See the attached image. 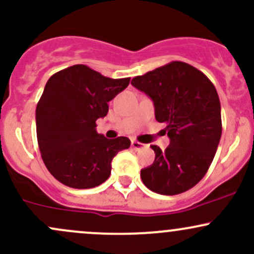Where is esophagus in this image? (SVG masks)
I'll return each mask as SVG.
<instances>
[{
    "label": "esophagus",
    "mask_w": 254,
    "mask_h": 254,
    "mask_svg": "<svg viewBox=\"0 0 254 254\" xmlns=\"http://www.w3.org/2000/svg\"><path fill=\"white\" fill-rule=\"evenodd\" d=\"M131 147L135 150H138V149H141V148H143L144 147V144L143 143H141V142H138V141H131Z\"/></svg>",
    "instance_id": "1"
}]
</instances>
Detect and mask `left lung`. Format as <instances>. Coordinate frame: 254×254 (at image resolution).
Returning <instances> with one entry per match:
<instances>
[{"instance_id":"8db88e82","label":"left lung","mask_w":254,"mask_h":254,"mask_svg":"<svg viewBox=\"0 0 254 254\" xmlns=\"http://www.w3.org/2000/svg\"><path fill=\"white\" fill-rule=\"evenodd\" d=\"M131 84L152 99L155 119L165 123L170 144L152 146L155 159L141 170L143 185L163 195H176L201 181L222 136L221 102L210 79L189 64L171 61Z\"/></svg>"}]
</instances>
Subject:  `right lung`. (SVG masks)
I'll list each match as a JSON object with an SVG mask.
<instances>
[{
    "label": "right lung",
    "instance_id": "add662e5",
    "mask_svg": "<svg viewBox=\"0 0 254 254\" xmlns=\"http://www.w3.org/2000/svg\"><path fill=\"white\" fill-rule=\"evenodd\" d=\"M130 78L112 79L85 65H73L49 78L36 107V131L41 157L63 185L88 189L111 175L117 153L130 147L127 137L106 138L96 121L108 102L124 90Z\"/></svg>",
    "mask_w": 254,
    "mask_h": 254
}]
</instances>
